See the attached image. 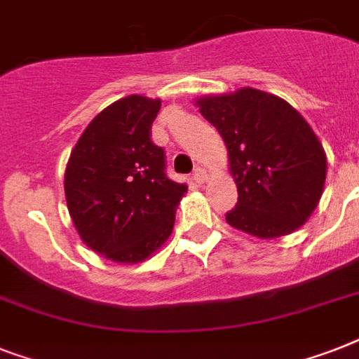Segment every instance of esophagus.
Returning a JSON list of instances; mask_svg holds the SVG:
<instances>
[{
	"label": "esophagus",
	"instance_id": "obj_1",
	"mask_svg": "<svg viewBox=\"0 0 359 359\" xmlns=\"http://www.w3.org/2000/svg\"><path fill=\"white\" fill-rule=\"evenodd\" d=\"M191 179L196 180L197 184H205V182H207V173H205V169L197 168L196 171H194V177H191Z\"/></svg>",
	"mask_w": 359,
	"mask_h": 359
}]
</instances>
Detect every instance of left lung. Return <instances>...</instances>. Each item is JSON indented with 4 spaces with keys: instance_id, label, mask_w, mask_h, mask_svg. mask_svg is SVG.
<instances>
[{
    "instance_id": "1",
    "label": "left lung",
    "mask_w": 359,
    "mask_h": 359,
    "mask_svg": "<svg viewBox=\"0 0 359 359\" xmlns=\"http://www.w3.org/2000/svg\"><path fill=\"white\" fill-rule=\"evenodd\" d=\"M224 137L238 201L225 219L257 238L290 235L317 208L326 152L307 121L283 98L242 87L196 100Z\"/></svg>"
}]
</instances>
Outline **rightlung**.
I'll return each instance as SVG.
<instances>
[{
	"label": "right lung",
	"instance_id": "add662e5",
	"mask_svg": "<svg viewBox=\"0 0 359 359\" xmlns=\"http://www.w3.org/2000/svg\"><path fill=\"white\" fill-rule=\"evenodd\" d=\"M160 98L130 95L104 108L70 152L67 207L80 238L114 262L149 259L169 238L188 188L168 179L152 143Z\"/></svg>",
	"mask_w": 359,
	"mask_h": 359
}]
</instances>
